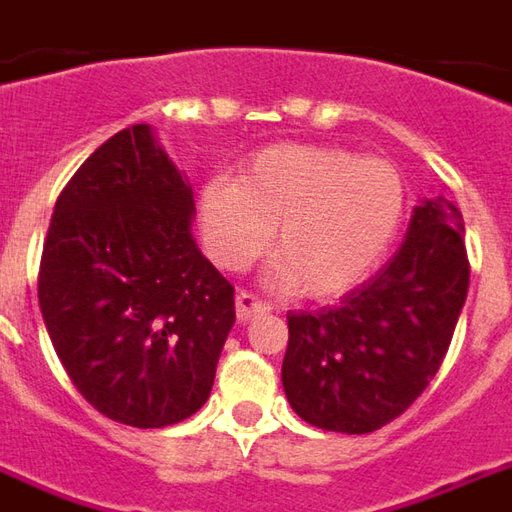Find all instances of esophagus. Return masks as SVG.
Returning a JSON list of instances; mask_svg holds the SVG:
<instances>
[{
    "mask_svg": "<svg viewBox=\"0 0 512 512\" xmlns=\"http://www.w3.org/2000/svg\"><path fill=\"white\" fill-rule=\"evenodd\" d=\"M268 310H271V305L260 302L255 293L241 291L238 296H235V316H238L241 324H246V321H252V318L257 316H263V313H268Z\"/></svg>",
    "mask_w": 512,
    "mask_h": 512,
    "instance_id": "34e87169",
    "label": "esophagus"
}]
</instances>
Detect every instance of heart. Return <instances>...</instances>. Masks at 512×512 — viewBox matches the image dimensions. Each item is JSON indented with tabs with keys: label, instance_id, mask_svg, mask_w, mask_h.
<instances>
[{
	"label": "heart",
	"instance_id": "obj_1",
	"mask_svg": "<svg viewBox=\"0 0 512 512\" xmlns=\"http://www.w3.org/2000/svg\"><path fill=\"white\" fill-rule=\"evenodd\" d=\"M196 216L219 266H252L274 230L285 277L305 296L330 299L355 288L388 252L405 216V182L382 157L280 144L249 157L235 182H205Z\"/></svg>",
	"mask_w": 512,
	"mask_h": 512
}]
</instances>
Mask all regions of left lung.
<instances>
[{"instance_id":"left-lung-1","label":"left lung","mask_w":512,"mask_h":512,"mask_svg":"<svg viewBox=\"0 0 512 512\" xmlns=\"http://www.w3.org/2000/svg\"><path fill=\"white\" fill-rule=\"evenodd\" d=\"M466 293L463 216L427 199L371 280L318 313H288L282 388L296 416L346 435L391 424L438 374Z\"/></svg>"}]
</instances>
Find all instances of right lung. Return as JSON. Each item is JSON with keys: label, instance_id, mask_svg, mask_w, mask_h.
Segmentation results:
<instances>
[{"label": "right lung", "instance_id": "1", "mask_svg": "<svg viewBox=\"0 0 512 512\" xmlns=\"http://www.w3.org/2000/svg\"><path fill=\"white\" fill-rule=\"evenodd\" d=\"M194 191L146 124L116 132L60 191L38 302L74 388L127 427L205 405L235 324L232 285L196 249Z\"/></svg>", "mask_w": 512, "mask_h": 512}]
</instances>
